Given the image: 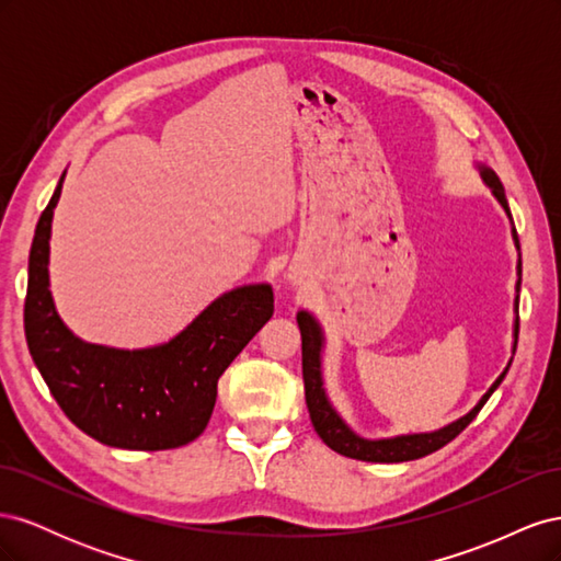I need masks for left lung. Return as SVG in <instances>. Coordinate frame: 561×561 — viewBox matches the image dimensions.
<instances>
[{
	"label": "left lung",
	"instance_id": "left-lung-1",
	"mask_svg": "<svg viewBox=\"0 0 561 561\" xmlns=\"http://www.w3.org/2000/svg\"><path fill=\"white\" fill-rule=\"evenodd\" d=\"M484 182L491 186V192L501 201V206L505 213L511 215V208H507V198L503 192V184L499 175L489 168H482ZM515 243L517 241V231H515ZM517 293L522 285V260L517 264ZM515 309H519V297L515 299ZM299 322V332H301V375H304V396H307V407L311 414V423L316 433L320 435L322 443H325L332 451L348 456V458H358V461H371V463H402V461H414V458L428 456L437 449H443L449 445L451 439L466 431L468 423L480 414L484 402L491 398V393L501 386L503 377L507 375V367L503 375L491 383V388L482 396V400L472 407V410L461 416L458 421L449 423V426L439 428L435 433H416V435H400V437H390V439H365L360 435H355L346 423L339 419V414L332 410V404L328 402L325 388H322V377H320V348H322V332L316 318L307 311L297 313ZM517 334H519V318L515 320V348H517Z\"/></svg>",
	"mask_w": 561,
	"mask_h": 561
}]
</instances>
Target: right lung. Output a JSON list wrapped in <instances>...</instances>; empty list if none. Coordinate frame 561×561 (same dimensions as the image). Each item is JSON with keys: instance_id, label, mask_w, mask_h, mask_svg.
Listing matches in <instances>:
<instances>
[{"instance_id": "right-lung-1", "label": "right lung", "mask_w": 561, "mask_h": 561, "mask_svg": "<svg viewBox=\"0 0 561 561\" xmlns=\"http://www.w3.org/2000/svg\"><path fill=\"white\" fill-rule=\"evenodd\" d=\"M62 178L30 248L25 339L32 360L65 416L98 443L138 451L190 445L208 426L222 371L274 316V290L266 283L236 287L161 346L122 351L81 342L62 325L48 293L50 219Z\"/></svg>"}]
</instances>
